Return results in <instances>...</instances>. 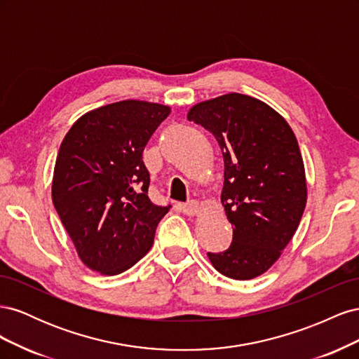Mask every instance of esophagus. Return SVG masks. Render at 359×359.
Instances as JSON below:
<instances>
[{"label":"esophagus","instance_id":"1","mask_svg":"<svg viewBox=\"0 0 359 359\" xmlns=\"http://www.w3.org/2000/svg\"><path fill=\"white\" fill-rule=\"evenodd\" d=\"M180 210L186 214V215H194L199 211V202L196 201H190L187 203H181Z\"/></svg>","mask_w":359,"mask_h":359}]
</instances>
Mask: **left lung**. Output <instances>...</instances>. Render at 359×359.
<instances>
[{
	"instance_id": "8db88e82",
	"label": "left lung",
	"mask_w": 359,
	"mask_h": 359,
	"mask_svg": "<svg viewBox=\"0 0 359 359\" xmlns=\"http://www.w3.org/2000/svg\"><path fill=\"white\" fill-rule=\"evenodd\" d=\"M187 118L214 135L224 160L222 202L233 238L208 257L226 277L255 278L280 257L306 208L297 137L268 104L238 93L193 106Z\"/></svg>"
}]
</instances>
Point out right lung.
<instances>
[{
	"label": "right lung",
	"mask_w": 359,
	"mask_h": 359,
	"mask_svg": "<svg viewBox=\"0 0 359 359\" xmlns=\"http://www.w3.org/2000/svg\"><path fill=\"white\" fill-rule=\"evenodd\" d=\"M168 106L124 100L81 116L64 137L52 181V201L82 262L116 276L153 245L169 211L148 198L142 153L169 116Z\"/></svg>",
	"instance_id": "obj_1"
}]
</instances>
